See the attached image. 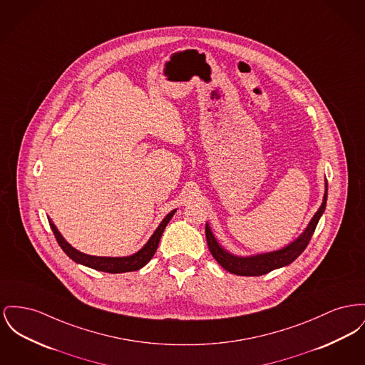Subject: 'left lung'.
Listing matches in <instances>:
<instances>
[{"instance_id":"obj_1","label":"left lung","mask_w":365,"mask_h":365,"mask_svg":"<svg viewBox=\"0 0 365 365\" xmlns=\"http://www.w3.org/2000/svg\"><path fill=\"white\" fill-rule=\"evenodd\" d=\"M327 194H328V183L325 179V192L322 197V207L312 217V220L309 222V225L306 226L303 233L298 238H295L292 242H289L288 245L282 247L277 251H272V252H263V254L248 255V257L235 255V254L229 252L227 250H225L219 244V241L216 240V237L214 236V233L210 227V223L207 222L205 237H207L208 248H210L212 257L216 259V262L223 269H226L227 272L237 274V276H252V277L262 276V274L270 273L272 270L288 266L289 263H292L297 257H299L300 254L304 251V248L307 247L310 238L316 230V226L325 211Z\"/></svg>"}]
</instances>
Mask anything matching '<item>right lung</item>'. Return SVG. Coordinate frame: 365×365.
Returning a JSON list of instances; mask_svg holds the SVG:
<instances>
[{
  "label": "right lung",
  "instance_id": "obj_1",
  "mask_svg": "<svg viewBox=\"0 0 365 365\" xmlns=\"http://www.w3.org/2000/svg\"><path fill=\"white\" fill-rule=\"evenodd\" d=\"M175 212H176V210H173L170 214L167 215L161 220L158 227L154 230V233L151 235L149 241L138 252H135L129 257H93V255L84 254V252L76 250L74 247H71L66 241L65 237L61 235V232L58 230L55 223L49 217H48V220H49V225H51V229H52L53 235L56 237L58 244L65 251L67 257L73 259L78 264H84L86 267H91V269L99 270V272H106V273L115 274V273H127V272L139 270L150 260L153 255L155 254V251H157L160 238L163 236V232H164L165 226L170 223V220H171Z\"/></svg>",
  "mask_w": 365,
  "mask_h": 365
}]
</instances>
